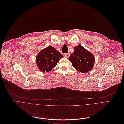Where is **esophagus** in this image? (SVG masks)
<instances>
[{"label": "esophagus", "mask_w": 124, "mask_h": 124, "mask_svg": "<svg viewBox=\"0 0 124 124\" xmlns=\"http://www.w3.org/2000/svg\"><path fill=\"white\" fill-rule=\"evenodd\" d=\"M64 56L66 58H68L69 56H70V54L69 53H66V54H64Z\"/></svg>", "instance_id": "34e87169"}]
</instances>
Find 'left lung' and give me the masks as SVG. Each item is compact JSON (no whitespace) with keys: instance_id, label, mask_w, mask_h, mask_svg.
<instances>
[{"instance_id":"obj_1","label":"left lung","mask_w":124,"mask_h":124,"mask_svg":"<svg viewBox=\"0 0 124 124\" xmlns=\"http://www.w3.org/2000/svg\"><path fill=\"white\" fill-rule=\"evenodd\" d=\"M68 59L72 62L73 66L82 73L90 71L95 62L93 55L81 45L74 47V52Z\"/></svg>"}]
</instances>
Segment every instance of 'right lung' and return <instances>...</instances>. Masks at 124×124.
<instances>
[{
    "instance_id": "right-lung-1",
    "label": "right lung",
    "mask_w": 124,
    "mask_h": 124,
    "mask_svg": "<svg viewBox=\"0 0 124 124\" xmlns=\"http://www.w3.org/2000/svg\"><path fill=\"white\" fill-rule=\"evenodd\" d=\"M63 56L51 46L42 50L36 57V62L40 71L49 72L56 66Z\"/></svg>"
}]
</instances>
